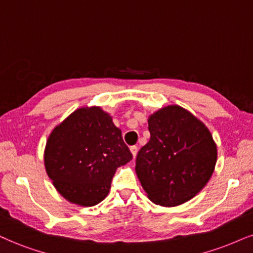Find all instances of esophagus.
Instances as JSON below:
<instances>
[{"mask_svg":"<svg viewBox=\"0 0 253 253\" xmlns=\"http://www.w3.org/2000/svg\"><path fill=\"white\" fill-rule=\"evenodd\" d=\"M130 151H131V154H132V157L133 158H136V155H137V151H138V148H137V146H131V148H130Z\"/></svg>","mask_w":253,"mask_h":253,"instance_id":"esophagus-1","label":"esophagus"}]
</instances>
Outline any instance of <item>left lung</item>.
<instances>
[{"label": "left lung", "instance_id": "left-lung-1", "mask_svg": "<svg viewBox=\"0 0 253 253\" xmlns=\"http://www.w3.org/2000/svg\"><path fill=\"white\" fill-rule=\"evenodd\" d=\"M150 141L138 151L136 173L149 199L177 207L195 197L212 176L217 146L204 123L179 105L148 120Z\"/></svg>", "mask_w": 253, "mask_h": 253}]
</instances>
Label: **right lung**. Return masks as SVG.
I'll return each mask as SVG.
<instances>
[{"instance_id":"right-lung-1","label":"right lung","mask_w":253,"mask_h":253,"mask_svg":"<svg viewBox=\"0 0 253 253\" xmlns=\"http://www.w3.org/2000/svg\"><path fill=\"white\" fill-rule=\"evenodd\" d=\"M131 160L122 131L99 107L75 110L52 130L44 150L46 173L56 190L82 207L107 197L117 168Z\"/></svg>"}]
</instances>
